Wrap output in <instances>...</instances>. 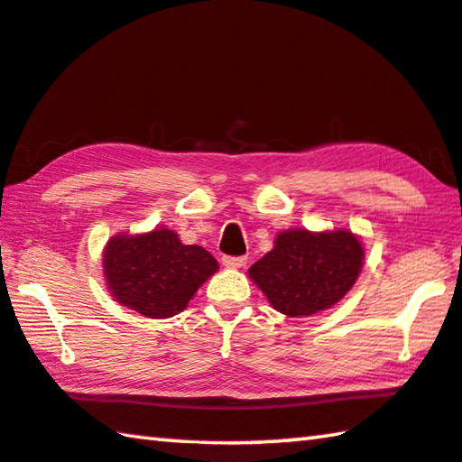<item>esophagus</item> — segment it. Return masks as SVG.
I'll return each mask as SVG.
<instances>
[{"instance_id": "1", "label": "esophagus", "mask_w": 462, "mask_h": 462, "mask_svg": "<svg viewBox=\"0 0 462 462\" xmlns=\"http://www.w3.org/2000/svg\"><path fill=\"white\" fill-rule=\"evenodd\" d=\"M222 263L226 264V267H230V269H240L242 264L246 263V256H230V254H224V256H222Z\"/></svg>"}]
</instances>
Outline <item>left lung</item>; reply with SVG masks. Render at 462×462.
Here are the masks:
<instances>
[{
	"label": "left lung",
	"mask_w": 462,
	"mask_h": 462,
	"mask_svg": "<svg viewBox=\"0 0 462 462\" xmlns=\"http://www.w3.org/2000/svg\"><path fill=\"white\" fill-rule=\"evenodd\" d=\"M363 267L353 232H281L275 248L248 269L271 306L285 316H311L342 300Z\"/></svg>",
	"instance_id": "left-lung-1"
}]
</instances>
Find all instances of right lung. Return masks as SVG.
<instances>
[{
  "mask_svg": "<svg viewBox=\"0 0 462 462\" xmlns=\"http://www.w3.org/2000/svg\"><path fill=\"white\" fill-rule=\"evenodd\" d=\"M217 271L206 248L187 246L175 232L116 236L104 253L106 281L116 301L146 318L183 311L199 285Z\"/></svg>",
  "mask_w": 462,
  "mask_h": 462,
  "instance_id": "obj_1",
  "label": "right lung"
}]
</instances>
